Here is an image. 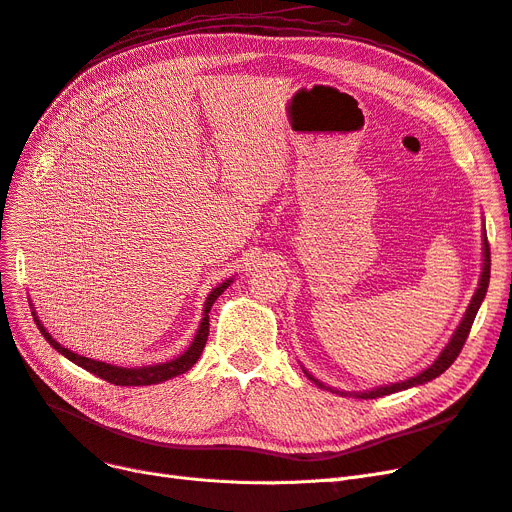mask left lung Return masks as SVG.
Segmentation results:
<instances>
[{"label": "left lung", "instance_id": "obj_1", "mask_svg": "<svg viewBox=\"0 0 512 512\" xmlns=\"http://www.w3.org/2000/svg\"><path fill=\"white\" fill-rule=\"evenodd\" d=\"M489 271H491L489 243H487V235L483 233V271H481V279H479V288H477V292H474L472 301H470V305H468V309H466V313H464V317H462L460 326L455 328L453 337L449 339V343L445 345V349L440 351V356L434 360V364H430L426 370H421L419 375H415V377H411V379H407V381H400V383L381 385V387H375V390H366V392H341V390H332V387L324 385L322 381H317L311 373H307V370L303 368V370H305V375H307V377H309L317 387H322V390H330V392L339 394V396H356V398H362V400H368V398H381V396L394 394V392H402V390H409V387L424 385V383H428V381L436 379L438 375H443V373H445V370L455 362V358H457V356H460V351H462V347H464V343H466V339H468V332H470V328H472L474 317H477V311H479V307H481V303H483V298H485V294H487V286H489Z\"/></svg>", "mask_w": 512, "mask_h": 512}]
</instances>
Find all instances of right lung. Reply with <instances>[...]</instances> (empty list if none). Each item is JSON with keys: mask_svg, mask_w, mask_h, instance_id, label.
Wrapping results in <instances>:
<instances>
[{"mask_svg": "<svg viewBox=\"0 0 512 512\" xmlns=\"http://www.w3.org/2000/svg\"><path fill=\"white\" fill-rule=\"evenodd\" d=\"M233 279H226L222 281L220 286H216L214 290H211V294L207 296L205 301V309H203V320H201V326L195 334V339H192L190 347L184 351L182 356H178L175 360H169V362H163V364H150V366H139V368H125V366H114V364H108V362H99V360H91V358H84V356H78L74 354V351H69L67 347H63L61 343H57L55 339L50 337V332L44 328V324L38 320V315L33 313V320L35 324H38L40 332L44 334V339L55 347L61 356H65L67 360H72L74 364L82 366L84 370H88V373H93L101 379H105L108 383H114V385H152V383H163L171 377H178L182 373H186V370H190L192 366L197 364L199 356L203 354V347L207 343V337H209V311H211V305L216 303V298L231 286Z\"/></svg>", "mask_w": 512, "mask_h": 512, "instance_id": "right-lung-1", "label": "right lung"}]
</instances>
